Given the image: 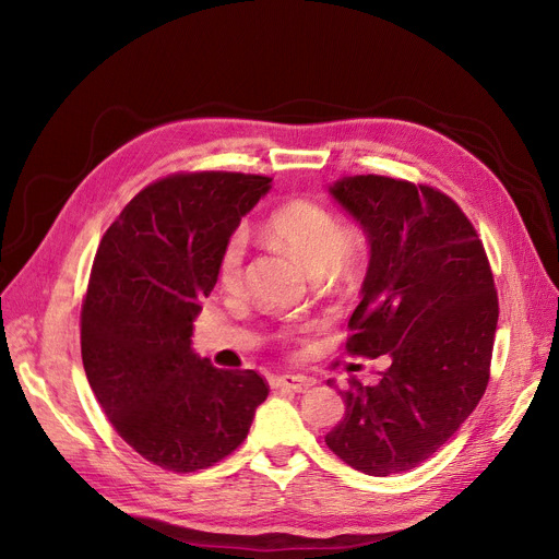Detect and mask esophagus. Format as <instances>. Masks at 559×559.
<instances>
[{
  "mask_svg": "<svg viewBox=\"0 0 559 559\" xmlns=\"http://www.w3.org/2000/svg\"><path fill=\"white\" fill-rule=\"evenodd\" d=\"M272 385H274L276 390H289V392L304 394V392H308V388L312 385V380L306 378V376H289V373H285V376L272 378Z\"/></svg>",
  "mask_w": 559,
  "mask_h": 559,
  "instance_id": "obj_1",
  "label": "esophagus"
}]
</instances>
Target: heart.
<instances>
[{"label": "heart", "mask_w": 559, "mask_h": 559, "mask_svg": "<svg viewBox=\"0 0 559 559\" xmlns=\"http://www.w3.org/2000/svg\"><path fill=\"white\" fill-rule=\"evenodd\" d=\"M272 245L295 255L312 276L348 278L362 258L360 235L344 230L337 217L312 201H289L274 211L264 224ZM247 238L242 230L230 233L217 258V281L233 287L242 281Z\"/></svg>", "instance_id": "heart-1"}]
</instances>
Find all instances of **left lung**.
<instances>
[{"label": "left lung", "instance_id": "1", "mask_svg": "<svg viewBox=\"0 0 559 559\" xmlns=\"http://www.w3.org/2000/svg\"><path fill=\"white\" fill-rule=\"evenodd\" d=\"M329 192L369 245L354 356H388L376 385L350 378L329 449L367 476L409 472L442 449L489 383L498 297L485 247L460 205L428 186L360 174Z\"/></svg>", "mask_w": 559, "mask_h": 559}]
</instances>
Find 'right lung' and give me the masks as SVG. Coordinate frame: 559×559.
I'll return each mask as SVG.
<instances>
[{"mask_svg":"<svg viewBox=\"0 0 559 559\" xmlns=\"http://www.w3.org/2000/svg\"><path fill=\"white\" fill-rule=\"evenodd\" d=\"M255 174H174L138 192L104 233L81 310V358L124 442L190 474L238 449L270 388L192 350V321L217 283V258L270 192Z\"/></svg>","mask_w":559,"mask_h":559,"instance_id":"1","label":"right lung"}]
</instances>
